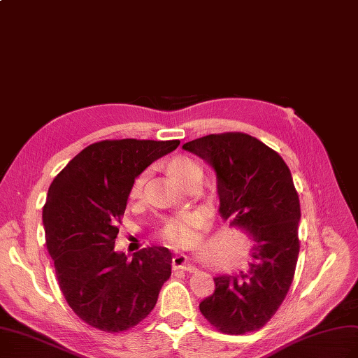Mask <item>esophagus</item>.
I'll use <instances>...</instances> for the list:
<instances>
[{
	"mask_svg": "<svg viewBox=\"0 0 358 358\" xmlns=\"http://www.w3.org/2000/svg\"><path fill=\"white\" fill-rule=\"evenodd\" d=\"M172 268L173 269H181L186 272H195V266L187 262V257L185 254H176L172 259Z\"/></svg>",
	"mask_w": 358,
	"mask_h": 358,
	"instance_id": "34e87169",
	"label": "esophagus"
}]
</instances>
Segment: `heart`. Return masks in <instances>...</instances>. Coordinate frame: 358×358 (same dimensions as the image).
Returning <instances> with one entry per match:
<instances>
[{
	"label": "heart",
	"mask_w": 358,
	"mask_h": 358,
	"mask_svg": "<svg viewBox=\"0 0 358 358\" xmlns=\"http://www.w3.org/2000/svg\"><path fill=\"white\" fill-rule=\"evenodd\" d=\"M168 171L176 177L182 185L192 178L203 177V168L194 159L187 155H176L168 162ZM148 172L143 171L139 176H136L131 181L130 189H128V199L137 201L143 195V187ZM204 222V213L201 210H186V212H178L173 215H168L162 219L159 228V236L163 241L173 245H186L192 241L194 233L198 227Z\"/></svg>",
	"instance_id": "heart-1"
}]
</instances>
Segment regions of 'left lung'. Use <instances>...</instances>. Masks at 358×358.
Listing matches in <instances>:
<instances>
[{
  "instance_id": "1",
  "label": "left lung",
  "mask_w": 358,
  "mask_h": 358,
  "mask_svg": "<svg viewBox=\"0 0 358 358\" xmlns=\"http://www.w3.org/2000/svg\"><path fill=\"white\" fill-rule=\"evenodd\" d=\"M182 148L212 164L219 213L254 242L248 272L215 277V293L201 302V313L225 334L257 331L277 313L296 269L301 207L290 169L246 133L208 134Z\"/></svg>"
}]
</instances>
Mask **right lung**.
<instances>
[{
	"label": "right lung",
	"mask_w": 358,
	"mask_h": 358,
	"mask_svg": "<svg viewBox=\"0 0 358 358\" xmlns=\"http://www.w3.org/2000/svg\"><path fill=\"white\" fill-rule=\"evenodd\" d=\"M180 141H101L78 152L48 189L47 250L72 311L106 333L127 331L151 313L171 277L172 254L148 246L128 259L115 251L136 176Z\"/></svg>",
	"instance_id": "add662e5"
}]
</instances>
